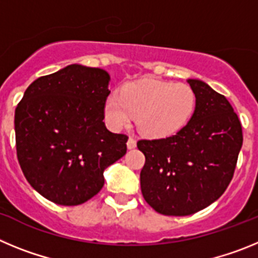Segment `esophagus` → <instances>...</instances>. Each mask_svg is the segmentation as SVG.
<instances>
[{"label": "esophagus", "instance_id": "obj_1", "mask_svg": "<svg viewBox=\"0 0 258 258\" xmlns=\"http://www.w3.org/2000/svg\"><path fill=\"white\" fill-rule=\"evenodd\" d=\"M126 146H127V149L129 150H132V149H136L137 147V141L134 140V138H129V140H127V142H126Z\"/></svg>", "mask_w": 258, "mask_h": 258}]
</instances>
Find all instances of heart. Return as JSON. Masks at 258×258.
I'll return each mask as SVG.
<instances>
[{"label": "heart", "instance_id": "obj_1", "mask_svg": "<svg viewBox=\"0 0 258 258\" xmlns=\"http://www.w3.org/2000/svg\"><path fill=\"white\" fill-rule=\"evenodd\" d=\"M197 94L184 83L145 79L124 85L121 94L111 93L104 103L109 126L121 129L137 116V127L149 138H165L190 121Z\"/></svg>", "mask_w": 258, "mask_h": 258}]
</instances>
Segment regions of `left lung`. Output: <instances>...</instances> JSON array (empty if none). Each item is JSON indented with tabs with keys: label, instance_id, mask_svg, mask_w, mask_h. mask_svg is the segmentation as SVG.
<instances>
[{
	"label": "left lung",
	"instance_id": "8db88e82",
	"mask_svg": "<svg viewBox=\"0 0 258 258\" xmlns=\"http://www.w3.org/2000/svg\"><path fill=\"white\" fill-rule=\"evenodd\" d=\"M197 94L190 121L174 136L141 140L145 200L165 216H188L211 206L231 182L243 133L226 98L200 80H187Z\"/></svg>",
	"mask_w": 258,
	"mask_h": 258
}]
</instances>
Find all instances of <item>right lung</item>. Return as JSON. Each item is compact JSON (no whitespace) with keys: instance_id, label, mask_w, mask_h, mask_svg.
<instances>
[{"instance_id":"right-lung-1","label":"right lung","mask_w":258,"mask_h":258,"mask_svg":"<svg viewBox=\"0 0 258 258\" xmlns=\"http://www.w3.org/2000/svg\"><path fill=\"white\" fill-rule=\"evenodd\" d=\"M108 83L104 70L71 64L35 80L18 103V160L50 202H88L103 187L104 169L126 154L127 137L103 122Z\"/></svg>"}]
</instances>
